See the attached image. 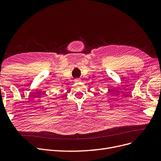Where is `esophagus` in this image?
<instances>
[{"instance_id": "esophagus-1", "label": "esophagus", "mask_w": 161, "mask_h": 161, "mask_svg": "<svg viewBox=\"0 0 161 161\" xmlns=\"http://www.w3.org/2000/svg\"><path fill=\"white\" fill-rule=\"evenodd\" d=\"M74 81H75V82H76V83H78V82L81 81V80H80V79H75V80H74Z\"/></svg>"}]
</instances>
